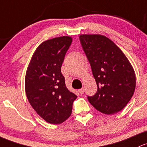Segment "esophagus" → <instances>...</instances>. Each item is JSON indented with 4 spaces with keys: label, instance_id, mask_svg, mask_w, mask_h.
<instances>
[{
    "label": "esophagus",
    "instance_id": "esophagus-1",
    "mask_svg": "<svg viewBox=\"0 0 147 147\" xmlns=\"http://www.w3.org/2000/svg\"><path fill=\"white\" fill-rule=\"evenodd\" d=\"M78 92H79V93L81 95L84 94V88H81L80 90H78Z\"/></svg>",
    "mask_w": 147,
    "mask_h": 147
}]
</instances>
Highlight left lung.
<instances>
[{"label":"left lung","instance_id":"left-lung-1","mask_svg":"<svg viewBox=\"0 0 147 147\" xmlns=\"http://www.w3.org/2000/svg\"><path fill=\"white\" fill-rule=\"evenodd\" d=\"M81 45L91 66L98 90L88 96L97 110L113 115L122 110L134 93V69L122 50L101 34H81Z\"/></svg>","mask_w":147,"mask_h":147}]
</instances>
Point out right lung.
I'll use <instances>...</instances> for the list:
<instances>
[{
  "instance_id": "1",
  "label": "right lung",
  "mask_w": 147,
  "mask_h": 147,
  "mask_svg": "<svg viewBox=\"0 0 147 147\" xmlns=\"http://www.w3.org/2000/svg\"><path fill=\"white\" fill-rule=\"evenodd\" d=\"M72 42L69 36L45 41L36 49L25 74V93L36 113L50 124H61L71 115L77 96L69 90L61 67Z\"/></svg>"
}]
</instances>
